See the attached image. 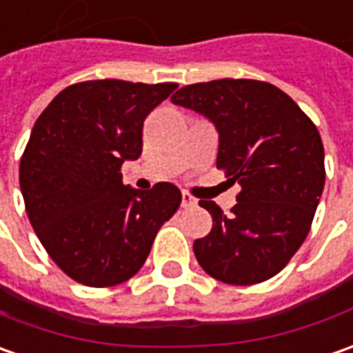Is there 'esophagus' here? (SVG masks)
I'll return each mask as SVG.
<instances>
[{
	"instance_id": "34e87169",
	"label": "esophagus",
	"mask_w": 353,
	"mask_h": 353,
	"mask_svg": "<svg viewBox=\"0 0 353 353\" xmlns=\"http://www.w3.org/2000/svg\"><path fill=\"white\" fill-rule=\"evenodd\" d=\"M194 205H196V198L188 192H182V208H194Z\"/></svg>"
}]
</instances>
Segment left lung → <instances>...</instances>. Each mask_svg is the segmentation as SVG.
I'll return each mask as SVG.
<instances>
[{"mask_svg": "<svg viewBox=\"0 0 353 353\" xmlns=\"http://www.w3.org/2000/svg\"><path fill=\"white\" fill-rule=\"evenodd\" d=\"M171 101L214 124L217 169L241 188L231 215L200 200L214 225L194 241L196 260L231 285L270 280L303 245L325 188L319 130L290 94L254 79L194 83Z\"/></svg>", "mask_w": 353, "mask_h": 353, "instance_id": "8db88e82", "label": "left lung"}]
</instances>
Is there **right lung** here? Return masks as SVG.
<instances>
[{
  "mask_svg": "<svg viewBox=\"0 0 353 353\" xmlns=\"http://www.w3.org/2000/svg\"><path fill=\"white\" fill-rule=\"evenodd\" d=\"M176 83L99 79L63 89L34 122L19 167L30 225L72 280L110 288L143 266L182 200L171 182L124 186L120 167L141 155L148 114Z\"/></svg>",
  "mask_w": 353,
  "mask_h": 353,
  "instance_id": "right-lung-1",
  "label": "right lung"
}]
</instances>
